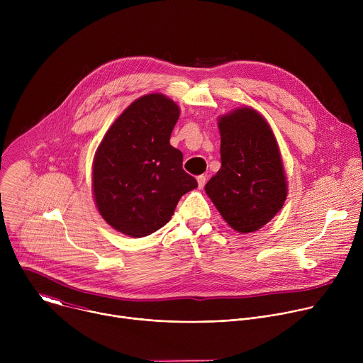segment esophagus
Instances as JSON below:
<instances>
[{
	"instance_id": "34e87169",
	"label": "esophagus",
	"mask_w": 363,
	"mask_h": 363,
	"mask_svg": "<svg viewBox=\"0 0 363 363\" xmlns=\"http://www.w3.org/2000/svg\"><path fill=\"white\" fill-rule=\"evenodd\" d=\"M196 181H198V186H199V188H203V185H205V182H206V177H205V175H199V177L196 178Z\"/></svg>"
}]
</instances>
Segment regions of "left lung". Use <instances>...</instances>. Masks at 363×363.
<instances>
[{
  "label": "left lung",
  "instance_id": "left-lung-1",
  "mask_svg": "<svg viewBox=\"0 0 363 363\" xmlns=\"http://www.w3.org/2000/svg\"><path fill=\"white\" fill-rule=\"evenodd\" d=\"M218 128L221 168L205 192L230 227L257 231L281 210L287 195L276 138L263 116L250 108L223 116Z\"/></svg>",
  "mask_w": 363,
  "mask_h": 363
}]
</instances>
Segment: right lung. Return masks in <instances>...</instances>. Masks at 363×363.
I'll return each mask as SVG.
<instances>
[{
    "label": "right lung",
    "mask_w": 363,
    "mask_h": 363,
    "mask_svg": "<svg viewBox=\"0 0 363 363\" xmlns=\"http://www.w3.org/2000/svg\"><path fill=\"white\" fill-rule=\"evenodd\" d=\"M179 118L175 103L153 93L135 100L103 138L93 164L100 216L115 230L146 237L172 217L181 196L198 186L171 146Z\"/></svg>",
    "instance_id": "obj_1"
}]
</instances>
